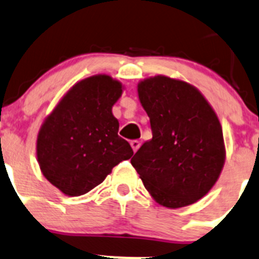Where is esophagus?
<instances>
[{
  "label": "esophagus",
  "instance_id": "34e87169",
  "mask_svg": "<svg viewBox=\"0 0 259 259\" xmlns=\"http://www.w3.org/2000/svg\"><path fill=\"white\" fill-rule=\"evenodd\" d=\"M140 146H141V142L137 141V140H134V141H131V147H132V150H134L135 152H136L137 150L140 149Z\"/></svg>",
  "mask_w": 259,
  "mask_h": 259
}]
</instances>
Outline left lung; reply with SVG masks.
<instances>
[{
	"label": "left lung",
	"mask_w": 259,
	"mask_h": 259,
	"mask_svg": "<svg viewBox=\"0 0 259 259\" xmlns=\"http://www.w3.org/2000/svg\"><path fill=\"white\" fill-rule=\"evenodd\" d=\"M151 124L131 164L152 198L164 207L197 202L215 186L225 162L223 128L201 91L186 81L157 75L137 85Z\"/></svg>",
	"instance_id": "1"
}]
</instances>
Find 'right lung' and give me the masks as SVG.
<instances>
[{"label": "right lung", "instance_id": "add662e5", "mask_svg": "<svg viewBox=\"0 0 259 259\" xmlns=\"http://www.w3.org/2000/svg\"><path fill=\"white\" fill-rule=\"evenodd\" d=\"M122 93V83L108 75L83 78L44 119L36 139L39 166L66 196L88 193L134 155L118 136L119 122L112 113Z\"/></svg>", "mask_w": 259, "mask_h": 259}]
</instances>
